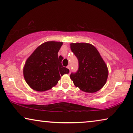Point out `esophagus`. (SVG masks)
<instances>
[{
    "label": "esophagus",
    "instance_id": "34e87169",
    "mask_svg": "<svg viewBox=\"0 0 133 133\" xmlns=\"http://www.w3.org/2000/svg\"><path fill=\"white\" fill-rule=\"evenodd\" d=\"M67 69H69V70H70V65H69V66H67Z\"/></svg>",
    "mask_w": 133,
    "mask_h": 133
}]
</instances>
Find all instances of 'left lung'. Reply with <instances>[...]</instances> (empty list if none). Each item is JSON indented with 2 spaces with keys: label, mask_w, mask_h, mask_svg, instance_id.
<instances>
[{
  "label": "left lung",
  "mask_w": 133,
  "mask_h": 133,
  "mask_svg": "<svg viewBox=\"0 0 133 133\" xmlns=\"http://www.w3.org/2000/svg\"><path fill=\"white\" fill-rule=\"evenodd\" d=\"M70 48L79 62L76 73L70 79L75 86L82 91L94 93L102 89L108 76L106 63L96 47L89 43H71Z\"/></svg>",
  "instance_id": "left-lung-1"
}]
</instances>
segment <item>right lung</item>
Segmentation results:
<instances>
[{
    "instance_id": "right-lung-1",
    "label": "right lung",
    "mask_w": 133,
    "mask_h": 133,
    "mask_svg": "<svg viewBox=\"0 0 133 133\" xmlns=\"http://www.w3.org/2000/svg\"><path fill=\"white\" fill-rule=\"evenodd\" d=\"M62 45V42H45L27 58L23 74L31 89L38 92L47 91L57 84L61 76L69 73V69L62 66L63 57L58 56Z\"/></svg>"
}]
</instances>
